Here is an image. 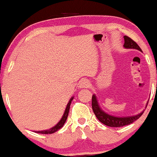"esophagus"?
Returning a JSON list of instances; mask_svg holds the SVG:
<instances>
[{"label":"esophagus","mask_w":157,"mask_h":157,"mask_svg":"<svg viewBox=\"0 0 157 157\" xmlns=\"http://www.w3.org/2000/svg\"><path fill=\"white\" fill-rule=\"evenodd\" d=\"M79 86L80 88H88L90 86V82L87 79H82L79 82Z\"/></svg>","instance_id":"1"}]
</instances>
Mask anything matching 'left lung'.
Wrapping results in <instances>:
<instances>
[{
  "mask_svg": "<svg viewBox=\"0 0 157 157\" xmlns=\"http://www.w3.org/2000/svg\"><path fill=\"white\" fill-rule=\"evenodd\" d=\"M123 37L124 40H125V44H124L123 46L125 48H134V49H137L139 51L142 52V49L140 48V46L132 39L128 37V36H124ZM91 105H92L94 113L96 117L99 120V121L101 122L104 125L109 126V127H122V126L128 125L136 121V120H138L143 113V111H142L141 113L137 115H135V116L122 117H113L112 115H110L109 113H105V111H102L100 109L95 94L92 95Z\"/></svg>",
  "mask_w": 157,
  "mask_h": 157,
  "instance_id": "8db88e82",
  "label": "left lung"
}]
</instances>
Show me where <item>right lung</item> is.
I'll return each mask as SVG.
<instances>
[{"label": "right lung", "mask_w": 157, "mask_h": 157, "mask_svg": "<svg viewBox=\"0 0 157 157\" xmlns=\"http://www.w3.org/2000/svg\"><path fill=\"white\" fill-rule=\"evenodd\" d=\"M74 99V97H71V99H70L69 102H68V103L67 104V105H66V110H65V112L63 113V115L62 118H61V120L59 121V122H57V124L56 125L54 126V127L51 128L50 129H48V130H45V131H35L36 133H39V134H53V133L56 132V131H57L59 130V129H60L63 126V125L65 124V122H66V120H67V117H68V112H69V109H70V105H71V101L73 100Z\"/></svg>", "instance_id": "obj_1"}]
</instances>
